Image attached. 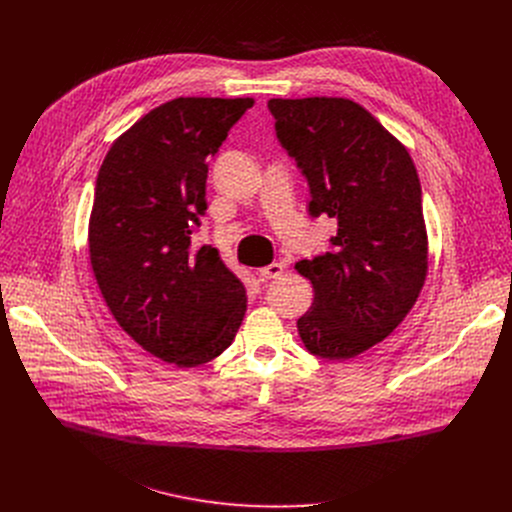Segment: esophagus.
Segmentation results:
<instances>
[{
	"label": "esophagus",
	"instance_id": "34e87169",
	"mask_svg": "<svg viewBox=\"0 0 512 512\" xmlns=\"http://www.w3.org/2000/svg\"><path fill=\"white\" fill-rule=\"evenodd\" d=\"M283 269H285V265H283V263L273 261V263H269V265L261 267V269H259V275H261V277H265V279H275V277H279V275L283 273Z\"/></svg>",
	"mask_w": 512,
	"mask_h": 512
}]
</instances>
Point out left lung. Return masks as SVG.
Here are the masks:
<instances>
[{
	"label": "left lung",
	"instance_id": "8db88e82",
	"mask_svg": "<svg viewBox=\"0 0 512 512\" xmlns=\"http://www.w3.org/2000/svg\"><path fill=\"white\" fill-rule=\"evenodd\" d=\"M267 109L281 148L308 180V212L338 221L330 249L296 265L314 285L298 332L310 354L346 360L385 340L423 287L417 170L403 145L350 99H271Z\"/></svg>",
	"mask_w": 512,
	"mask_h": 512
}]
</instances>
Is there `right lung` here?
<instances>
[{
    "instance_id": "add662e5",
    "label": "right lung",
    "mask_w": 512,
    "mask_h": 512,
    "mask_svg": "<svg viewBox=\"0 0 512 512\" xmlns=\"http://www.w3.org/2000/svg\"><path fill=\"white\" fill-rule=\"evenodd\" d=\"M249 107L168 101L111 145L97 176L89 253L101 294L143 350L180 369L225 352L247 310L243 281L192 235L206 214L208 162Z\"/></svg>"
}]
</instances>
